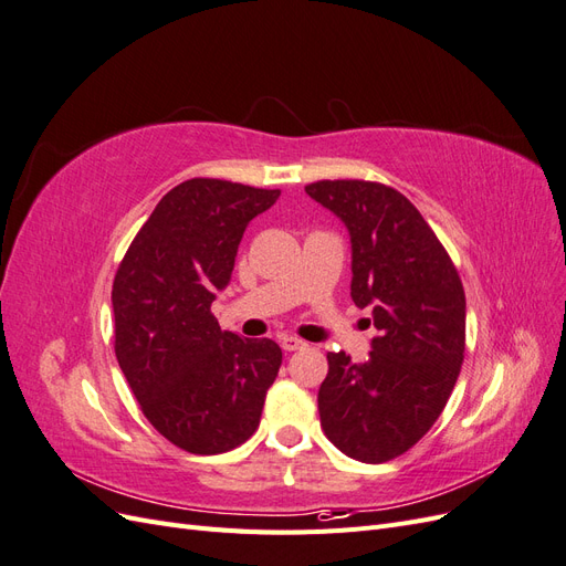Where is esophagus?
Returning a JSON list of instances; mask_svg holds the SVG:
<instances>
[{
	"label": "esophagus",
	"mask_w": 566,
	"mask_h": 566,
	"mask_svg": "<svg viewBox=\"0 0 566 566\" xmlns=\"http://www.w3.org/2000/svg\"><path fill=\"white\" fill-rule=\"evenodd\" d=\"M281 347H283L285 352H297V349H304V347H306V342L300 339V337H293V335H283V337H281Z\"/></svg>",
	"instance_id": "1"
}]
</instances>
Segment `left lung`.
I'll use <instances>...</instances> for the list:
<instances>
[{
    "mask_svg": "<svg viewBox=\"0 0 566 566\" xmlns=\"http://www.w3.org/2000/svg\"><path fill=\"white\" fill-rule=\"evenodd\" d=\"M352 235V300L370 306L368 361L328 352L318 389L321 427L361 462H387L413 449L447 406L465 358V290L458 269L397 188L361 179L304 186Z\"/></svg>",
    "mask_w": 566,
    "mask_h": 566,
    "instance_id": "8db88e82",
    "label": "left lung"
}]
</instances>
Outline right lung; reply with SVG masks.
<instances>
[{
	"label": "right lung",
	"instance_id": "right-lung-1",
	"mask_svg": "<svg viewBox=\"0 0 566 566\" xmlns=\"http://www.w3.org/2000/svg\"><path fill=\"white\" fill-rule=\"evenodd\" d=\"M279 196V188L188 179L163 196L117 266V364L148 422L188 453L248 441L279 375L276 342L221 331L210 312L248 224Z\"/></svg>",
	"mask_w": 566,
	"mask_h": 566
}]
</instances>
